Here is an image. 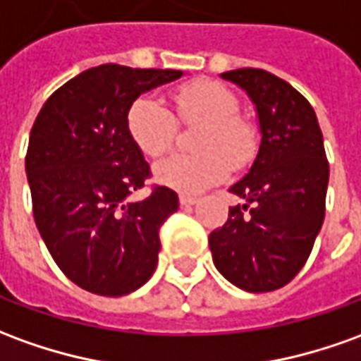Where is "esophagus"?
<instances>
[{
    "mask_svg": "<svg viewBox=\"0 0 361 361\" xmlns=\"http://www.w3.org/2000/svg\"><path fill=\"white\" fill-rule=\"evenodd\" d=\"M180 203L183 207H191L197 203V197H193V195H185V193H181L180 195Z\"/></svg>",
    "mask_w": 361,
    "mask_h": 361,
    "instance_id": "obj_1",
    "label": "esophagus"
}]
</instances>
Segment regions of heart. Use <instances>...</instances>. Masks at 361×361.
Segmentation results:
<instances>
[{"label":"heart","mask_w":361,"mask_h":361,"mask_svg":"<svg viewBox=\"0 0 361 361\" xmlns=\"http://www.w3.org/2000/svg\"><path fill=\"white\" fill-rule=\"evenodd\" d=\"M183 123H201L195 138L197 154H172L154 166V178L181 193H199L223 181L233 166L250 162L256 150L254 130L236 117L238 102L226 85L197 80L173 93ZM127 130L145 156L164 154L176 137L173 113L154 95H142L128 107Z\"/></svg>","instance_id":"heart-1"}]
</instances>
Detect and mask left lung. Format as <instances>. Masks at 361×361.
<instances>
[{"mask_svg":"<svg viewBox=\"0 0 361 361\" xmlns=\"http://www.w3.org/2000/svg\"><path fill=\"white\" fill-rule=\"evenodd\" d=\"M256 107L259 148L248 173L231 185L244 205L209 234L215 268L233 286L266 293L287 286L312 250L324 221L329 162L311 103L258 68L221 74Z\"/></svg>","mask_w":361,"mask_h":361,"instance_id":"1","label":"left lung"}]
</instances>
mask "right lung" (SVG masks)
<instances>
[{
  "mask_svg": "<svg viewBox=\"0 0 361 361\" xmlns=\"http://www.w3.org/2000/svg\"><path fill=\"white\" fill-rule=\"evenodd\" d=\"M181 75L90 68L58 87L32 125L25 172L35 223L58 268L90 293L128 295L154 274L160 226L180 201L164 185L128 201L150 166L128 137L127 113L142 93Z\"/></svg>",
  "mask_w": 361,
  "mask_h": 361,
  "instance_id": "obj_1",
  "label": "right lung"
}]
</instances>
